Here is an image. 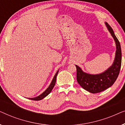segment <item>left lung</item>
<instances>
[{
  "label": "left lung",
  "instance_id": "8db88e82",
  "mask_svg": "<svg viewBox=\"0 0 125 125\" xmlns=\"http://www.w3.org/2000/svg\"><path fill=\"white\" fill-rule=\"evenodd\" d=\"M105 25L115 42L116 51L113 63L108 69L100 74H92L84 72L81 68L76 65L77 81L83 89L92 93H97L112 86L118 76L121 66L122 53L118 40L108 23Z\"/></svg>",
  "mask_w": 125,
  "mask_h": 125
}]
</instances>
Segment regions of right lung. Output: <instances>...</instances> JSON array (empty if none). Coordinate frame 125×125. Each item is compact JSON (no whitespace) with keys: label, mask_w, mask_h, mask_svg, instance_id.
<instances>
[{"label":"right lung","mask_w":125,"mask_h":125,"mask_svg":"<svg viewBox=\"0 0 125 125\" xmlns=\"http://www.w3.org/2000/svg\"><path fill=\"white\" fill-rule=\"evenodd\" d=\"M59 70H58V71H57V72H56V73L55 74V75H54V77H53V78L52 81V82H51V83H50V85H49L48 88L47 89H46L45 91L43 92V93H42V94H41L40 95H39V96H37L36 97H34V98H30L29 99H30V100H34V101H39V100H42V99H43L44 98H45L46 96H47V95L51 93V91H52V90L53 89V88L54 85H55L56 81V77H57V75L58 74V72H59Z\"/></svg>","instance_id":"add662e5"}]
</instances>
